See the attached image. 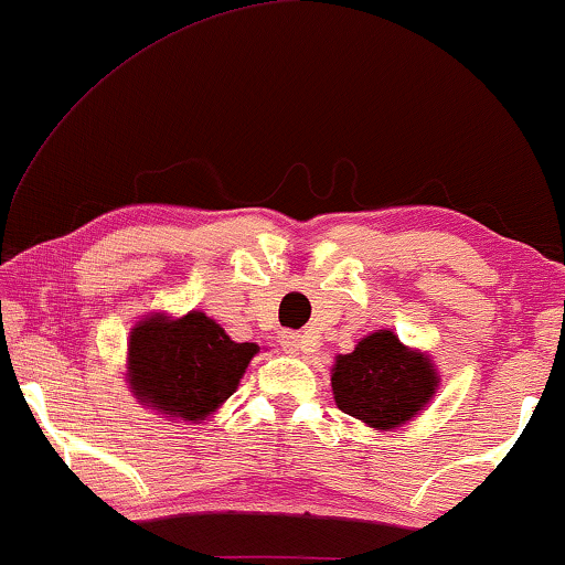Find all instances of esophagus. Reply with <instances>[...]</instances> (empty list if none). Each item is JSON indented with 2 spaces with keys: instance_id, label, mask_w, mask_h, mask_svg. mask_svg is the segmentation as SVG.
Masks as SVG:
<instances>
[{
  "instance_id": "34e87169",
  "label": "esophagus",
  "mask_w": 565,
  "mask_h": 565,
  "mask_svg": "<svg viewBox=\"0 0 565 565\" xmlns=\"http://www.w3.org/2000/svg\"><path fill=\"white\" fill-rule=\"evenodd\" d=\"M280 347L288 354H300V352H303V347H306V339H303V334H300V331H282Z\"/></svg>"
}]
</instances>
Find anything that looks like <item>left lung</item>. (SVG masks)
Listing matches in <instances>:
<instances>
[{"instance_id": "8db88e82", "label": "left lung", "mask_w": 565, "mask_h": 565, "mask_svg": "<svg viewBox=\"0 0 565 565\" xmlns=\"http://www.w3.org/2000/svg\"><path fill=\"white\" fill-rule=\"evenodd\" d=\"M443 377L427 352L406 347L388 329L362 337L331 365V393L344 414L365 427L391 431L422 414Z\"/></svg>"}]
</instances>
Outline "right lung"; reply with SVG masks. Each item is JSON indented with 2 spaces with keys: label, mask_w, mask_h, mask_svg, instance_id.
I'll list each match as a JSON object with an SVG mask.
<instances>
[{
  "label": "right lung",
  "mask_w": 565,
  "mask_h": 565,
  "mask_svg": "<svg viewBox=\"0 0 565 565\" xmlns=\"http://www.w3.org/2000/svg\"><path fill=\"white\" fill-rule=\"evenodd\" d=\"M259 344L234 342L203 311L143 316L128 337L134 398L167 422L203 424L234 396Z\"/></svg>",
  "instance_id": "obj_1"
}]
</instances>
